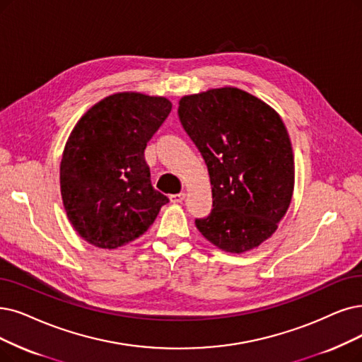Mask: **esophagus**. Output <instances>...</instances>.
<instances>
[{"instance_id": "1", "label": "esophagus", "mask_w": 362, "mask_h": 362, "mask_svg": "<svg viewBox=\"0 0 362 362\" xmlns=\"http://www.w3.org/2000/svg\"><path fill=\"white\" fill-rule=\"evenodd\" d=\"M170 202L172 204H181V202L185 199V193H178V194H170Z\"/></svg>"}]
</instances>
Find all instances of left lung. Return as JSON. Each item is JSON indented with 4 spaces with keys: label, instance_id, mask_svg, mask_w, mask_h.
<instances>
[{
    "label": "left lung",
    "instance_id": "obj_1",
    "mask_svg": "<svg viewBox=\"0 0 362 362\" xmlns=\"http://www.w3.org/2000/svg\"><path fill=\"white\" fill-rule=\"evenodd\" d=\"M184 131L208 166L214 209L196 227L226 252L257 248L278 228L294 190V156L279 114L236 88L180 100Z\"/></svg>",
    "mask_w": 362,
    "mask_h": 362
}]
</instances>
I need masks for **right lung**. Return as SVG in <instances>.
Listing matches in <instances>:
<instances>
[{"label": "right lung", "mask_w": 362, "mask_h": 362, "mask_svg": "<svg viewBox=\"0 0 362 362\" xmlns=\"http://www.w3.org/2000/svg\"><path fill=\"white\" fill-rule=\"evenodd\" d=\"M172 110L163 96L122 92L99 100L66 141L61 194L77 233L114 250L146 233L169 199L154 190L144 157Z\"/></svg>", "instance_id": "obj_1"}]
</instances>
